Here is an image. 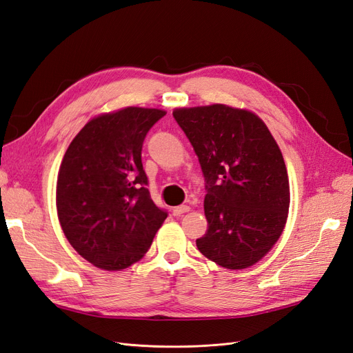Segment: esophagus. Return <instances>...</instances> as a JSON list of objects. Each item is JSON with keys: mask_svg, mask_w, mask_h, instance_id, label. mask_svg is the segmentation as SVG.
Instances as JSON below:
<instances>
[{"mask_svg": "<svg viewBox=\"0 0 353 353\" xmlns=\"http://www.w3.org/2000/svg\"><path fill=\"white\" fill-rule=\"evenodd\" d=\"M188 210H190V206L183 205V206L174 208V209H172V213H174V216H181V215H183V213H187Z\"/></svg>", "mask_w": 353, "mask_h": 353, "instance_id": "obj_1", "label": "esophagus"}]
</instances>
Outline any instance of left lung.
I'll use <instances>...</instances> for the list:
<instances>
[{
  "instance_id": "obj_1",
  "label": "left lung",
  "mask_w": 353,
  "mask_h": 353,
  "mask_svg": "<svg viewBox=\"0 0 353 353\" xmlns=\"http://www.w3.org/2000/svg\"><path fill=\"white\" fill-rule=\"evenodd\" d=\"M172 114L206 183L209 228L197 249L222 268H249L271 250L287 221L290 187L280 147L248 110L212 104Z\"/></svg>"
}]
</instances>
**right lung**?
<instances>
[{
	"instance_id": "right-lung-1",
	"label": "right lung",
	"mask_w": 353,
	"mask_h": 353,
	"mask_svg": "<svg viewBox=\"0 0 353 353\" xmlns=\"http://www.w3.org/2000/svg\"><path fill=\"white\" fill-rule=\"evenodd\" d=\"M165 114L126 108L94 117L61 160L60 225L72 248L97 268L119 271L140 261L168 218L150 197L141 162L145 135Z\"/></svg>"
}]
</instances>
